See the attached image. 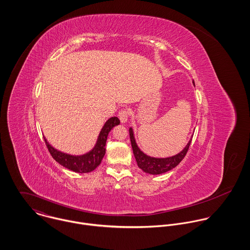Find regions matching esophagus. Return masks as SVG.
I'll list each match as a JSON object with an SVG mask.
<instances>
[{"instance_id":"obj_1","label":"esophagus","mask_w":250,"mask_h":250,"mask_svg":"<svg viewBox=\"0 0 250 250\" xmlns=\"http://www.w3.org/2000/svg\"><path fill=\"white\" fill-rule=\"evenodd\" d=\"M129 117V110L127 108H121L118 111V118L122 123H125Z\"/></svg>"}]
</instances>
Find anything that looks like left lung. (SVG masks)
I'll list each match as a JSON object with an SVG mask.
<instances>
[{
  "mask_svg": "<svg viewBox=\"0 0 250 250\" xmlns=\"http://www.w3.org/2000/svg\"><path fill=\"white\" fill-rule=\"evenodd\" d=\"M129 132H130V140H131L133 152H134L136 161L138 163V166L140 168L143 169L144 172L150 173V174H162V173L171 170L172 168L177 167L181 163V161L185 158L186 154L188 153V150L189 145L191 143V139H190V141L187 144L185 149L173 157H169V158H166V159L151 158V157L145 155L138 147L136 141H135V138H134L132 128H130Z\"/></svg>",
  "mask_w": 250,
  "mask_h": 250,
  "instance_id": "left-lung-1",
  "label": "left lung"
}]
</instances>
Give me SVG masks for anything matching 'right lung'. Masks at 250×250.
<instances>
[{"instance_id": "obj_1", "label": "right lung", "mask_w": 250, "mask_h": 250, "mask_svg": "<svg viewBox=\"0 0 250 250\" xmlns=\"http://www.w3.org/2000/svg\"><path fill=\"white\" fill-rule=\"evenodd\" d=\"M119 123H120V120L117 117L109 118L106 122V124L104 125L99 135L95 147L89 153L83 156H71V155L60 152L47 143L45 138H44V141L50 154L60 165L75 172L87 173L94 170L101 164V161L106 153L107 135L109 131Z\"/></svg>"}]
</instances>
